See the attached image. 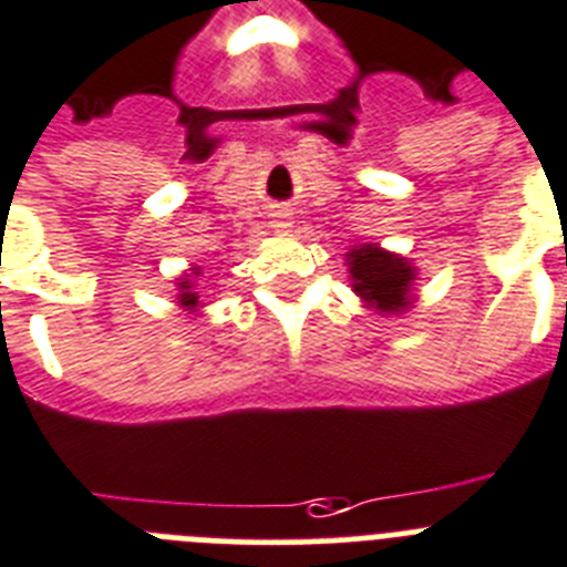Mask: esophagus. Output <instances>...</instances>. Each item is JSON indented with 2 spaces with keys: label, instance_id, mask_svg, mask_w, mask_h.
Segmentation results:
<instances>
[{
  "label": "esophagus",
  "instance_id": "1",
  "mask_svg": "<svg viewBox=\"0 0 567 567\" xmlns=\"http://www.w3.org/2000/svg\"><path fill=\"white\" fill-rule=\"evenodd\" d=\"M270 227H274L276 233H282V236H288V233H291V227H293L291 213H285V210L274 213V221H270Z\"/></svg>",
  "mask_w": 567,
  "mask_h": 567
}]
</instances>
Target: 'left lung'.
I'll return each mask as SVG.
<instances>
[{
  "instance_id": "obj_1",
  "label": "left lung",
  "mask_w": 567,
  "mask_h": 567,
  "mask_svg": "<svg viewBox=\"0 0 567 567\" xmlns=\"http://www.w3.org/2000/svg\"><path fill=\"white\" fill-rule=\"evenodd\" d=\"M349 274L357 297L378 313H403L412 306L417 274L403 256L389 254L378 245L351 247Z\"/></svg>"
}]
</instances>
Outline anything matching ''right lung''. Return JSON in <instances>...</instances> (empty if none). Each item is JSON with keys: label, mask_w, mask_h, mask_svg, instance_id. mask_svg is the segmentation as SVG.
Returning <instances> with one entry per match:
<instances>
[{"label": "right lung", "mask_w": 567, "mask_h": 567, "mask_svg": "<svg viewBox=\"0 0 567 567\" xmlns=\"http://www.w3.org/2000/svg\"><path fill=\"white\" fill-rule=\"evenodd\" d=\"M198 274H202V268H193V274H184L178 279V302L184 311H198V308H202V297H198L193 282V276Z\"/></svg>", "instance_id": "1"}]
</instances>
